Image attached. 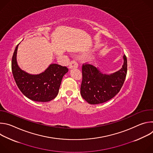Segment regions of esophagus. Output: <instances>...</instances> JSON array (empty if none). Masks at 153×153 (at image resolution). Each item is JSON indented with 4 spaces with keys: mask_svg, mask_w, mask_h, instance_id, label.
<instances>
[{
    "mask_svg": "<svg viewBox=\"0 0 153 153\" xmlns=\"http://www.w3.org/2000/svg\"><path fill=\"white\" fill-rule=\"evenodd\" d=\"M79 66L78 63L76 60H71L69 65V68H77Z\"/></svg>",
    "mask_w": 153,
    "mask_h": 153,
    "instance_id": "obj_1",
    "label": "esophagus"
}]
</instances>
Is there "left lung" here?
Wrapping results in <instances>:
<instances>
[{
    "mask_svg": "<svg viewBox=\"0 0 153 153\" xmlns=\"http://www.w3.org/2000/svg\"><path fill=\"white\" fill-rule=\"evenodd\" d=\"M123 65L118 71L110 75L102 74L89 63H83L80 94L90 104H99L114 97L120 90L127 73V59L123 56Z\"/></svg>",
    "mask_w": 153,
    "mask_h": 153,
    "instance_id": "1",
    "label": "left lung"
}]
</instances>
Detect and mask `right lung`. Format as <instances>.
I'll use <instances>...</instances> for the list:
<instances>
[{
    "instance_id": "obj_1",
    "label": "right lung",
    "mask_w": 153,
    "mask_h": 153,
    "mask_svg": "<svg viewBox=\"0 0 153 153\" xmlns=\"http://www.w3.org/2000/svg\"><path fill=\"white\" fill-rule=\"evenodd\" d=\"M18 45L12 57L11 69L19 89L27 97L34 101L45 102L54 99L58 94L62 79L68 72V68L54 63L39 74H30L22 70L17 65L16 54Z\"/></svg>"
}]
</instances>
